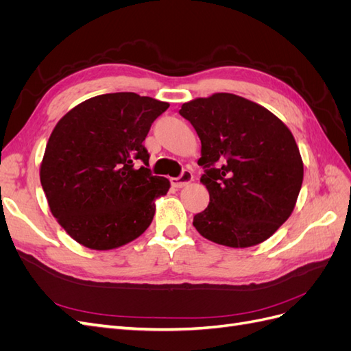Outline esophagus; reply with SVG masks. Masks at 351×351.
Wrapping results in <instances>:
<instances>
[{
  "label": "esophagus",
  "instance_id": "esophagus-1",
  "mask_svg": "<svg viewBox=\"0 0 351 351\" xmlns=\"http://www.w3.org/2000/svg\"><path fill=\"white\" fill-rule=\"evenodd\" d=\"M192 180H193L192 171H189V169H183L182 174H180V177L169 178V183H171V186L176 187V189H182V187L187 186L190 182H192Z\"/></svg>",
  "mask_w": 351,
  "mask_h": 351
}]
</instances>
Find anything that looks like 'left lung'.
<instances>
[{"label": "left lung", "instance_id": "left-lung-1", "mask_svg": "<svg viewBox=\"0 0 351 351\" xmlns=\"http://www.w3.org/2000/svg\"><path fill=\"white\" fill-rule=\"evenodd\" d=\"M202 143L197 164L209 205L193 218L205 239L250 247L269 239L294 209L303 162L291 132L267 108L232 93L182 105Z\"/></svg>", "mask_w": 351, "mask_h": 351}]
</instances>
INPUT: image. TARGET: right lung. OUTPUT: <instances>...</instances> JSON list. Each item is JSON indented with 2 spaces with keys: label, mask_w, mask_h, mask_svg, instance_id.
I'll list each match as a JSON object with an SVG mask.
<instances>
[{
  "label": "right lung",
  "mask_w": 351,
  "mask_h": 351,
  "mask_svg": "<svg viewBox=\"0 0 351 351\" xmlns=\"http://www.w3.org/2000/svg\"><path fill=\"white\" fill-rule=\"evenodd\" d=\"M168 107L133 92L105 93L79 104L52 130L40 184L58 224L84 247H120L151 226L154 200L169 182L147 168L143 141Z\"/></svg>",
  "instance_id": "obj_1"
}]
</instances>
